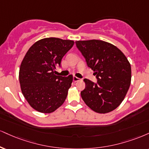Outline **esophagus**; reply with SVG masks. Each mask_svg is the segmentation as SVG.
<instances>
[{
    "mask_svg": "<svg viewBox=\"0 0 149 149\" xmlns=\"http://www.w3.org/2000/svg\"><path fill=\"white\" fill-rule=\"evenodd\" d=\"M73 81H74V82H78V81H79V80H80V78H77L76 76H73Z\"/></svg>",
    "mask_w": 149,
    "mask_h": 149,
    "instance_id": "esophagus-1",
    "label": "esophagus"
}]
</instances>
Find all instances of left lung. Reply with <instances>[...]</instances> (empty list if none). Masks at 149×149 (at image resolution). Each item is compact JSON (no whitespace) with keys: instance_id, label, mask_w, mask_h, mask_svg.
I'll return each instance as SVG.
<instances>
[{"instance_id":"left-lung-1","label":"left lung","mask_w":149,"mask_h":149,"mask_svg":"<svg viewBox=\"0 0 149 149\" xmlns=\"http://www.w3.org/2000/svg\"><path fill=\"white\" fill-rule=\"evenodd\" d=\"M76 44L97 79L96 83L84 79L82 100L98 113L114 110L124 99L131 82L128 59L117 47L104 41H76Z\"/></svg>"}]
</instances>
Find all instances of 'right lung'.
<instances>
[{
    "label": "right lung",
    "instance_id": "add662e5",
    "mask_svg": "<svg viewBox=\"0 0 149 149\" xmlns=\"http://www.w3.org/2000/svg\"><path fill=\"white\" fill-rule=\"evenodd\" d=\"M73 44L72 40L44 38L26 53L19 69V82L23 95L35 110L51 113L65 101L73 76H56L55 69Z\"/></svg>",
    "mask_w": 149,
    "mask_h": 149
}]
</instances>
